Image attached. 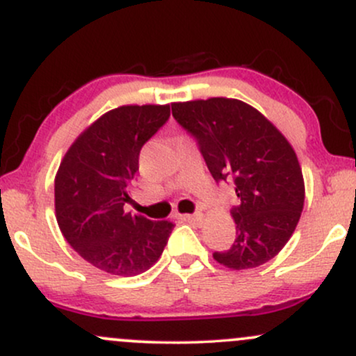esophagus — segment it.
Listing matches in <instances>:
<instances>
[{
  "instance_id": "1",
  "label": "esophagus",
  "mask_w": 356,
  "mask_h": 356,
  "mask_svg": "<svg viewBox=\"0 0 356 356\" xmlns=\"http://www.w3.org/2000/svg\"><path fill=\"white\" fill-rule=\"evenodd\" d=\"M181 219L184 222H197L201 224L202 222V214H182Z\"/></svg>"
}]
</instances>
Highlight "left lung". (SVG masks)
<instances>
[{
    "label": "left lung",
    "instance_id": "8db88e82",
    "mask_svg": "<svg viewBox=\"0 0 356 356\" xmlns=\"http://www.w3.org/2000/svg\"><path fill=\"white\" fill-rule=\"evenodd\" d=\"M172 115L195 137L216 181H234V244L214 252L229 269H252L273 259L295 232L305 206L296 152L259 110L238 99L174 102Z\"/></svg>",
    "mask_w": 356,
    "mask_h": 356
}]
</instances>
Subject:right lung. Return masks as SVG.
Segmentation results:
<instances>
[{"label": "right lung", "mask_w": 356, "mask_h": 356, "mask_svg": "<svg viewBox=\"0 0 356 356\" xmlns=\"http://www.w3.org/2000/svg\"><path fill=\"white\" fill-rule=\"evenodd\" d=\"M170 105H122L90 124L61 159L55 216L67 243L102 271L137 276L152 268L170 220L125 212L142 145L165 124Z\"/></svg>", "instance_id": "right-lung-1"}]
</instances>
